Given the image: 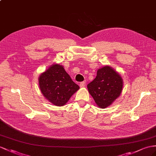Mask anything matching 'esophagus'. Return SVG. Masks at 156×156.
<instances>
[{"instance_id": "34e87169", "label": "esophagus", "mask_w": 156, "mask_h": 156, "mask_svg": "<svg viewBox=\"0 0 156 156\" xmlns=\"http://www.w3.org/2000/svg\"><path fill=\"white\" fill-rule=\"evenodd\" d=\"M85 86H86V82H82L80 83V86L81 87H84Z\"/></svg>"}]
</instances>
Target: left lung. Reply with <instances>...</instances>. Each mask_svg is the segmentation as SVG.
I'll return each instance as SVG.
<instances>
[{"label": "left lung", "instance_id": "obj_1", "mask_svg": "<svg viewBox=\"0 0 156 156\" xmlns=\"http://www.w3.org/2000/svg\"><path fill=\"white\" fill-rule=\"evenodd\" d=\"M122 86L120 74L111 67L105 66L98 70L96 77L87 87L97 105L105 108L119 97Z\"/></svg>", "mask_w": 156, "mask_h": 156}]
</instances>
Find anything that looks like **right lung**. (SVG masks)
<instances>
[{"label": "right lung", "mask_w": 156, "mask_h": 156, "mask_svg": "<svg viewBox=\"0 0 156 156\" xmlns=\"http://www.w3.org/2000/svg\"><path fill=\"white\" fill-rule=\"evenodd\" d=\"M39 86L43 96L56 106L65 105L80 88L58 64H54L39 76Z\"/></svg>", "instance_id": "obj_1"}]
</instances>
